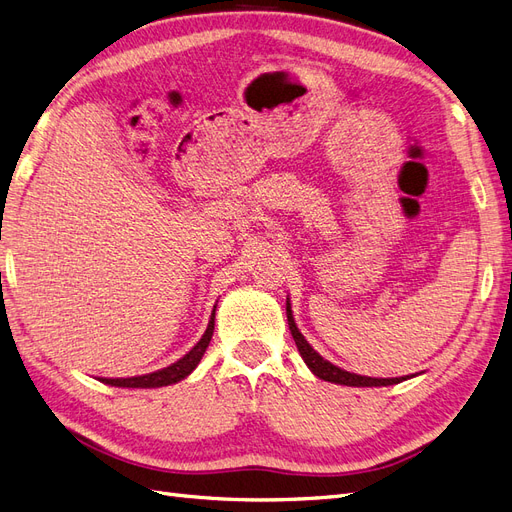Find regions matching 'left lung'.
I'll use <instances>...</instances> for the list:
<instances>
[{
  "mask_svg": "<svg viewBox=\"0 0 512 512\" xmlns=\"http://www.w3.org/2000/svg\"><path fill=\"white\" fill-rule=\"evenodd\" d=\"M286 314H288V327H290V333L294 337V344H297V348H299V354L303 356V361L307 363V367L312 369L320 380L335 382V384H346V386H389V384H399V382H404V380L410 378V376H404V378H367V376H359V374H350V371H346V369H339L337 365L324 361L322 356L305 342V337L299 333L297 324H294L290 303H286Z\"/></svg>",
  "mask_w": 512,
  "mask_h": 512,
  "instance_id": "8db88e82",
  "label": "left lung"
}]
</instances>
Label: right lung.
I'll use <instances>...</instances> for the list:
<instances>
[{"mask_svg":"<svg viewBox=\"0 0 512 512\" xmlns=\"http://www.w3.org/2000/svg\"><path fill=\"white\" fill-rule=\"evenodd\" d=\"M213 324H215V309H213V316L209 320V327H207L205 335L200 337V342L177 363L153 371V374L134 376V378H102V382L111 384V386H121V389H156V386H168V384H175V382L183 380L185 376L192 374L196 365L200 363V359H203V354L213 337Z\"/></svg>","mask_w":512,"mask_h":512,"instance_id":"1","label":"right lung"}]
</instances>
